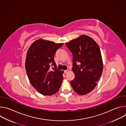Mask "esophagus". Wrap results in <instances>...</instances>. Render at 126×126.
I'll use <instances>...</instances> for the list:
<instances>
[{
  "label": "esophagus",
  "mask_w": 126,
  "mask_h": 126,
  "mask_svg": "<svg viewBox=\"0 0 126 126\" xmlns=\"http://www.w3.org/2000/svg\"><path fill=\"white\" fill-rule=\"evenodd\" d=\"M69 71V70L67 69V70H66L64 71V72H65V73H67V72H68Z\"/></svg>",
  "instance_id": "obj_1"
}]
</instances>
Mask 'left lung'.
I'll list each match as a JSON object with an SVG mask.
<instances>
[{
  "label": "left lung",
  "mask_w": 126,
  "mask_h": 126,
  "mask_svg": "<svg viewBox=\"0 0 126 126\" xmlns=\"http://www.w3.org/2000/svg\"><path fill=\"white\" fill-rule=\"evenodd\" d=\"M66 45L72 53L75 78L70 84L79 95L91 92L102 75L103 64L99 45L91 37L82 35L67 42Z\"/></svg>",
  "instance_id": "left-lung-1"
}]
</instances>
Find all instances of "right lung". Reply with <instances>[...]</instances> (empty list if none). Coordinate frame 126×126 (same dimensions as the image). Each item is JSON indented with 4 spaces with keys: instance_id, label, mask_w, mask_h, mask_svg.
<instances>
[{
    "instance_id": "1",
    "label": "right lung",
    "mask_w": 126,
    "mask_h": 126,
    "mask_svg": "<svg viewBox=\"0 0 126 126\" xmlns=\"http://www.w3.org/2000/svg\"><path fill=\"white\" fill-rule=\"evenodd\" d=\"M63 45L42 39L35 41L26 54L25 69L30 82L40 94L51 96L57 93L63 81V71L54 61L57 50ZM54 67L51 68L50 65Z\"/></svg>"
}]
</instances>
